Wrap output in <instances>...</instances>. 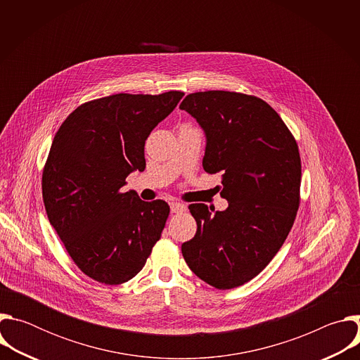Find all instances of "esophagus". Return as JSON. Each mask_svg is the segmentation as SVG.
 Listing matches in <instances>:
<instances>
[{
	"instance_id": "34e87169",
	"label": "esophagus",
	"mask_w": 360,
	"mask_h": 360,
	"mask_svg": "<svg viewBox=\"0 0 360 360\" xmlns=\"http://www.w3.org/2000/svg\"><path fill=\"white\" fill-rule=\"evenodd\" d=\"M185 210H186V207H185L184 203H181V202H172L171 203V212H174V214H181Z\"/></svg>"
}]
</instances>
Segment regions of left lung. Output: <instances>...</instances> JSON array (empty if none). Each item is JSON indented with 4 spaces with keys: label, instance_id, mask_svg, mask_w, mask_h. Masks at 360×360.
<instances>
[{
    "label": "left lung",
    "instance_id": "8db88e82",
    "mask_svg": "<svg viewBox=\"0 0 360 360\" xmlns=\"http://www.w3.org/2000/svg\"><path fill=\"white\" fill-rule=\"evenodd\" d=\"M207 136L203 169L222 172L229 207L189 205L195 236L182 243L189 269L218 289L240 286L262 272L283 245L299 208L297 143L261 98L229 91L189 94L179 105Z\"/></svg>",
    "mask_w": 360,
    "mask_h": 360
}]
</instances>
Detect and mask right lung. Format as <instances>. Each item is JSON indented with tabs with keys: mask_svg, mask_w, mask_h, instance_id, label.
<instances>
[{
	"mask_svg": "<svg viewBox=\"0 0 360 360\" xmlns=\"http://www.w3.org/2000/svg\"><path fill=\"white\" fill-rule=\"evenodd\" d=\"M185 94H115L79 105L63 122L42 172L46 217L77 266L105 285L132 279L169 215L165 200L121 192L145 169V141Z\"/></svg>",
	"mask_w": 360,
	"mask_h": 360,
	"instance_id": "1",
	"label": "right lung"
}]
</instances>
